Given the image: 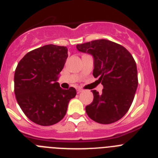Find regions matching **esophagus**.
I'll list each match as a JSON object with an SVG mask.
<instances>
[{"label":"esophagus","mask_w":158,"mask_h":158,"mask_svg":"<svg viewBox=\"0 0 158 158\" xmlns=\"http://www.w3.org/2000/svg\"><path fill=\"white\" fill-rule=\"evenodd\" d=\"M81 92H82V89H81V88H78V89H77V93L79 94V93H81Z\"/></svg>","instance_id":"esophagus-1"}]
</instances>
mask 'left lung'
I'll use <instances>...</instances> for the list:
<instances>
[{
	"label": "left lung",
	"mask_w": 158,
	"mask_h": 158,
	"mask_svg": "<svg viewBox=\"0 0 158 158\" xmlns=\"http://www.w3.org/2000/svg\"><path fill=\"white\" fill-rule=\"evenodd\" d=\"M76 48L94 56L93 76L104 87L102 94L92 90L94 100L86 106L88 116L103 124L120 120L131 106L139 82L133 56L121 45L106 39L80 44Z\"/></svg>",
	"instance_id": "1"
}]
</instances>
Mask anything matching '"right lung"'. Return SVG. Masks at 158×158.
Masks as SVG:
<instances>
[{"label": "right lung", "mask_w": 158, "mask_h": 158, "mask_svg": "<svg viewBox=\"0 0 158 158\" xmlns=\"http://www.w3.org/2000/svg\"><path fill=\"white\" fill-rule=\"evenodd\" d=\"M68 58L64 46L46 45L27 52L16 67L14 91L19 107L37 124L50 126L64 117L74 87L64 89L56 82Z\"/></svg>", "instance_id": "add662e5"}]
</instances>
